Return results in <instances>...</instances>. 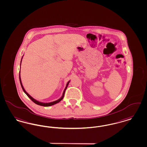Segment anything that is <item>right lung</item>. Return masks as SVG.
<instances>
[{"mask_svg":"<svg viewBox=\"0 0 147 147\" xmlns=\"http://www.w3.org/2000/svg\"><path fill=\"white\" fill-rule=\"evenodd\" d=\"M23 57H22V59H21V64H20V70H21V62H22V58H23ZM19 78H20V83H21V87H22V89H23V92H25V94L27 95L29 97V98H30V99H31L32 100V101H33L35 103H36V104H37V105H40V106H45V107H48V106H52V105H54L55 104H56V103H58V102H59L63 98H64V94H65V92L66 89V88H67V87L68 86V85H69V82H70V81H69L67 82V84H66V85L65 88V89H64V92H63V95H62V96L60 97L59 99H58L57 100H55V101H53V102H40V101H38V100H36V99H35V98H34L32 97V96H31L26 91V90L24 89V87L23 86V85H22V81H21V75H20V74H19Z\"/></svg>","mask_w":147,"mask_h":147,"instance_id":"1","label":"right lung"}]
</instances>
